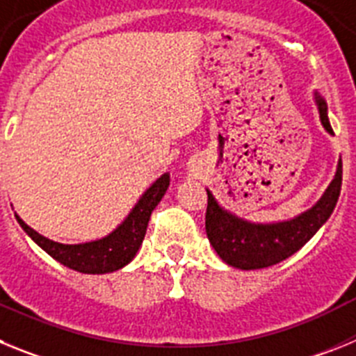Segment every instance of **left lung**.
Here are the masks:
<instances>
[{
	"instance_id": "obj_1",
	"label": "left lung",
	"mask_w": 356,
	"mask_h": 356,
	"mask_svg": "<svg viewBox=\"0 0 356 356\" xmlns=\"http://www.w3.org/2000/svg\"><path fill=\"white\" fill-rule=\"evenodd\" d=\"M321 124L330 135H333L328 121V105L325 97L314 92ZM342 185V160L339 159L337 171L332 184L325 191L312 209L305 210L289 221L278 222H251L222 209L213 194L207 188L205 228L207 237L216 253L228 266L242 271H253L275 266L307 244L316 235L317 229L328 221L337 205Z\"/></svg>"
}]
</instances>
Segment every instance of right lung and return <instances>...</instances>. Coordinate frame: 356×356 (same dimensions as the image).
<instances>
[{
    "instance_id": "right-lung-1",
    "label": "right lung",
    "mask_w": 356,
    "mask_h": 356,
    "mask_svg": "<svg viewBox=\"0 0 356 356\" xmlns=\"http://www.w3.org/2000/svg\"><path fill=\"white\" fill-rule=\"evenodd\" d=\"M168 187L169 172H163L146 188V193L139 197L127 219L118 228L97 241L81 242V244H62V242L49 241L48 237L30 228L17 213L15 219L30 235L31 241L62 266L83 275H105V273L118 271L134 260L146 235L151 212L159 205Z\"/></svg>"
}]
</instances>
